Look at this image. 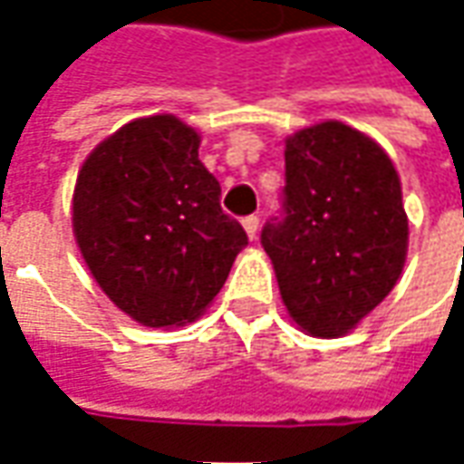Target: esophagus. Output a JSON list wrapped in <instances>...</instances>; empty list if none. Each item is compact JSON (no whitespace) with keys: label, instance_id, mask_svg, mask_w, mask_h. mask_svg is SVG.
<instances>
[{"label":"esophagus","instance_id":"obj_1","mask_svg":"<svg viewBox=\"0 0 464 464\" xmlns=\"http://www.w3.org/2000/svg\"><path fill=\"white\" fill-rule=\"evenodd\" d=\"M242 227H245V232H247V237H250V240H256V237H258L260 219H258V217H256V214L245 217V219H242Z\"/></svg>","mask_w":464,"mask_h":464}]
</instances>
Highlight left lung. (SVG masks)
Wrapping results in <instances>:
<instances>
[{"label":"left lung","mask_w":464,"mask_h":464,"mask_svg":"<svg viewBox=\"0 0 464 464\" xmlns=\"http://www.w3.org/2000/svg\"><path fill=\"white\" fill-rule=\"evenodd\" d=\"M281 217L260 242L310 335H343L398 284L408 250L401 178L377 141L338 121L286 139Z\"/></svg>","instance_id":"left-lung-1"}]
</instances>
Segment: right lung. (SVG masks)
<instances>
[{"label": "right lung", "instance_id": "1", "mask_svg": "<svg viewBox=\"0 0 464 464\" xmlns=\"http://www.w3.org/2000/svg\"><path fill=\"white\" fill-rule=\"evenodd\" d=\"M198 144L175 116L136 118L95 147L77 178L72 222L84 263L147 328L196 320L247 245Z\"/></svg>", "mask_w": 464, "mask_h": 464}]
</instances>
